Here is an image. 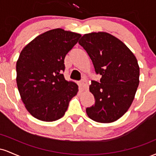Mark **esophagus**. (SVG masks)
Segmentation results:
<instances>
[{
    "mask_svg": "<svg viewBox=\"0 0 156 156\" xmlns=\"http://www.w3.org/2000/svg\"><path fill=\"white\" fill-rule=\"evenodd\" d=\"M81 86L84 90H87V89H88V82H87V80L86 79V78H83V79L81 80Z\"/></svg>",
    "mask_w": 156,
    "mask_h": 156,
    "instance_id": "esophagus-1",
    "label": "esophagus"
}]
</instances>
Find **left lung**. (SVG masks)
I'll list each match as a JSON object with an SVG mask.
<instances>
[{
  "instance_id": "8db88e82",
  "label": "left lung",
  "mask_w": 156,
  "mask_h": 156,
  "mask_svg": "<svg viewBox=\"0 0 156 156\" xmlns=\"http://www.w3.org/2000/svg\"><path fill=\"white\" fill-rule=\"evenodd\" d=\"M92 61L100 82L92 80L89 91L95 99L87 108L92 120L110 123L127 112L139 83V67L136 56L125 44L106 32L86 34L78 42Z\"/></svg>"
}]
</instances>
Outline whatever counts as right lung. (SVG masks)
<instances>
[{
  "label": "right lung",
  "instance_id": "right-lung-1",
  "mask_svg": "<svg viewBox=\"0 0 156 156\" xmlns=\"http://www.w3.org/2000/svg\"><path fill=\"white\" fill-rule=\"evenodd\" d=\"M81 35L62 28L37 36L21 51L16 64L17 85L28 112L39 120L53 122L65 114L78 86L62 72L64 58Z\"/></svg>",
  "mask_w": 156,
  "mask_h": 156
}]
</instances>
